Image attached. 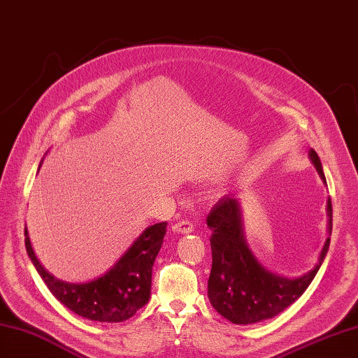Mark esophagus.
Wrapping results in <instances>:
<instances>
[{
  "mask_svg": "<svg viewBox=\"0 0 358 358\" xmlns=\"http://www.w3.org/2000/svg\"><path fill=\"white\" fill-rule=\"evenodd\" d=\"M172 230L176 233L189 234L194 231V224H192V221H187V219H182V221H178L176 225L172 227Z\"/></svg>",
  "mask_w": 358,
  "mask_h": 358,
  "instance_id": "34e87169",
  "label": "esophagus"
}]
</instances>
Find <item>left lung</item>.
Here are the masks:
<instances>
[{"mask_svg":"<svg viewBox=\"0 0 358 358\" xmlns=\"http://www.w3.org/2000/svg\"><path fill=\"white\" fill-rule=\"evenodd\" d=\"M310 159L325 181L322 164L311 150ZM329 233L333 228V206L328 199ZM207 225L212 230V272L208 277V299L219 315L237 325L257 324L292 306L307 290L329 248V237L319 263L302 277L289 280L268 272L246 246L239 201L227 195L210 210ZM331 236V234H329Z\"/></svg>","mask_w":358,"mask_h":358,"instance_id":"1","label":"left lung"}]
</instances>
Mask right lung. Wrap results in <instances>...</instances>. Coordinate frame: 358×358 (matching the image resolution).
<instances>
[{"label":"right lung","instance_id":"obj_1","mask_svg":"<svg viewBox=\"0 0 358 358\" xmlns=\"http://www.w3.org/2000/svg\"><path fill=\"white\" fill-rule=\"evenodd\" d=\"M168 222L146 228L115 266L89 282H66L54 278L36 259L25 230V248L50 292L76 315L98 322H122L150 299L151 273L162 248Z\"/></svg>","mask_w":358,"mask_h":358}]
</instances>
